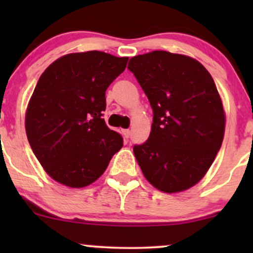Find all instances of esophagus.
Masks as SVG:
<instances>
[{"label":"esophagus","mask_w":253,"mask_h":253,"mask_svg":"<svg viewBox=\"0 0 253 253\" xmlns=\"http://www.w3.org/2000/svg\"><path fill=\"white\" fill-rule=\"evenodd\" d=\"M123 134H124V136H125V139H128V136H129V129H124V130H123Z\"/></svg>","instance_id":"esophagus-1"}]
</instances>
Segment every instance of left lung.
<instances>
[{"label": "left lung", "instance_id": "obj_1", "mask_svg": "<svg viewBox=\"0 0 253 253\" xmlns=\"http://www.w3.org/2000/svg\"><path fill=\"white\" fill-rule=\"evenodd\" d=\"M153 109L149 139L133 147L156 189L181 193L205 177L221 147L226 115L207 69L189 56L152 51L129 59Z\"/></svg>", "mask_w": 253, "mask_h": 253}]
</instances>
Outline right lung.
I'll use <instances>...</instances> for the list:
<instances>
[{
	"instance_id": "1",
	"label": "right lung",
	"mask_w": 253,
	"mask_h": 253,
	"mask_svg": "<svg viewBox=\"0 0 253 253\" xmlns=\"http://www.w3.org/2000/svg\"><path fill=\"white\" fill-rule=\"evenodd\" d=\"M128 57L100 51L69 53L42 72L26 109L34 155L51 178L84 188L102 176L123 138L102 119L106 90Z\"/></svg>"
}]
</instances>
